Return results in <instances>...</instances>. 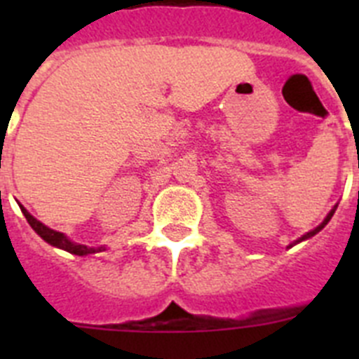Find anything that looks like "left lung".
Listing matches in <instances>:
<instances>
[{
    "label": "left lung",
    "instance_id": "1",
    "mask_svg": "<svg viewBox=\"0 0 359 359\" xmlns=\"http://www.w3.org/2000/svg\"><path fill=\"white\" fill-rule=\"evenodd\" d=\"M336 208H338V205H334V207H332V208H331V212H329V214H327V215H325V219H323L322 223H320V224H318V226H316V228H315V230H311V231H307V233H304V236H302V237H300V239L293 241V243H291V244H290V248H291V246H294V244H298V243H302V241H307V239H311V237H313V236H316V233H318V231H320V230H322V228H323V226H325V224H327V223H329V221H331V217H332V215H334Z\"/></svg>",
    "mask_w": 359,
    "mask_h": 359
}]
</instances>
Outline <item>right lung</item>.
<instances>
[{"mask_svg":"<svg viewBox=\"0 0 359 359\" xmlns=\"http://www.w3.org/2000/svg\"><path fill=\"white\" fill-rule=\"evenodd\" d=\"M19 208H21L23 215L27 217L28 224L34 228V231H36L37 236H39L41 239L46 241L48 244H52V246H55V248H61V250H65V252H69V253H73V255H79V257L90 255V253L104 252V250H106V246H97V248H93V246H86V244L73 243V241H69L68 237L62 233V231L52 230V228H48L46 224L41 223V221H37V219L34 217V215H32L30 212L23 207V205H19Z\"/></svg>","mask_w":359,"mask_h":359,"instance_id":"right-lung-1","label":"right lung"}]
</instances>
